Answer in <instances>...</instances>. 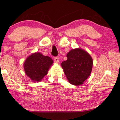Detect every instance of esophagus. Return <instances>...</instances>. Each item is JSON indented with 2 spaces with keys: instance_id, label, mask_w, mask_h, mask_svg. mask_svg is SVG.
<instances>
[{
  "instance_id": "34e87169",
  "label": "esophagus",
  "mask_w": 120,
  "mask_h": 120,
  "mask_svg": "<svg viewBox=\"0 0 120 120\" xmlns=\"http://www.w3.org/2000/svg\"><path fill=\"white\" fill-rule=\"evenodd\" d=\"M54 60L55 62L58 63L59 62V58L58 57H55L54 58Z\"/></svg>"
}]
</instances>
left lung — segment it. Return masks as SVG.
<instances>
[{"label": "left lung", "instance_id": "8db88e82", "mask_svg": "<svg viewBox=\"0 0 120 120\" xmlns=\"http://www.w3.org/2000/svg\"><path fill=\"white\" fill-rule=\"evenodd\" d=\"M67 60L61 63L65 75L71 84L80 86L90 75L93 59L86 50L77 48L71 49L67 55Z\"/></svg>", "mask_w": 120, "mask_h": 120}]
</instances>
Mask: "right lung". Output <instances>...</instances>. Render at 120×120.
<instances>
[{"label": "right lung", "mask_w": 120, "mask_h": 120, "mask_svg": "<svg viewBox=\"0 0 120 120\" xmlns=\"http://www.w3.org/2000/svg\"><path fill=\"white\" fill-rule=\"evenodd\" d=\"M52 59L40 52H34L28 56L24 63L25 72L32 81L42 80L53 64Z\"/></svg>", "instance_id": "add662e5"}]
</instances>
